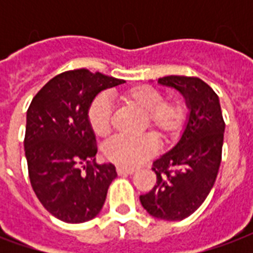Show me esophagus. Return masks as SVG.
I'll return each instance as SVG.
<instances>
[{
    "instance_id": "obj_1",
    "label": "esophagus",
    "mask_w": 253,
    "mask_h": 253,
    "mask_svg": "<svg viewBox=\"0 0 253 253\" xmlns=\"http://www.w3.org/2000/svg\"><path fill=\"white\" fill-rule=\"evenodd\" d=\"M116 172H118V175H132L135 170L131 169V168H122V167H118Z\"/></svg>"
}]
</instances>
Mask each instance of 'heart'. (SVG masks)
Segmentation results:
<instances>
[{"instance_id": "1", "label": "heart", "mask_w": 253, "mask_h": 253, "mask_svg": "<svg viewBox=\"0 0 253 253\" xmlns=\"http://www.w3.org/2000/svg\"><path fill=\"white\" fill-rule=\"evenodd\" d=\"M123 104L142 112L141 128H150L165 143L173 142L186 123V105L179 99H164L161 90L149 85H134L118 93ZM88 121L97 137H105L112 128V108L108 99L100 94L88 110ZM159 143L153 134L138 137L118 135L104 146L105 159L122 168H135L153 157Z\"/></svg>"}]
</instances>
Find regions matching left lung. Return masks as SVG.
I'll list each match as a JSON object with an SVG mask.
<instances>
[{
  "instance_id": "left-lung-1",
  "label": "left lung",
  "mask_w": 253,
  "mask_h": 253,
  "mask_svg": "<svg viewBox=\"0 0 253 253\" xmlns=\"http://www.w3.org/2000/svg\"><path fill=\"white\" fill-rule=\"evenodd\" d=\"M159 83L186 97L190 116L177 145L153 163L157 183L139 201L153 217L180 221L199 209L215 183L225 122L217 93L201 78L167 76Z\"/></svg>"
}]
</instances>
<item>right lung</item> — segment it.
<instances>
[{
  "instance_id": "1",
  "label": "right lung",
  "mask_w": 253,
  "mask_h": 253,
  "mask_svg": "<svg viewBox=\"0 0 253 253\" xmlns=\"http://www.w3.org/2000/svg\"><path fill=\"white\" fill-rule=\"evenodd\" d=\"M123 83L88 69L69 70L51 78L28 107L24 148L31 186L63 222L96 217L118 176L112 164L92 163L97 148L88 110L99 92Z\"/></svg>"
}]
</instances>
